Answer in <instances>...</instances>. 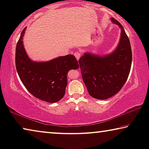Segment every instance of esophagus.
<instances>
[{
    "label": "esophagus",
    "instance_id": "esophagus-1",
    "mask_svg": "<svg viewBox=\"0 0 149 149\" xmlns=\"http://www.w3.org/2000/svg\"><path fill=\"white\" fill-rule=\"evenodd\" d=\"M74 56H75V58H76L77 60H78L80 58V56H81V53H79V52H76L74 54Z\"/></svg>",
    "mask_w": 149,
    "mask_h": 149
}]
</instances>
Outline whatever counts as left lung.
<instances>
[{
  "label": "left lung",
  "mask_w": 149,
  "mask_h": 149,
  "mask_svg": "<svg viewBox=\"0 0 149 149\" xmlns=\"http://www.w3.org/2000/svg\"><path fill=\"white\" fill-rule=\"evenodd\" d=\"M111 20L121 28L116 49L103 56L86 52L79 60L82 78L88 93L97 100H107L121 90L131 67L132 51L129 38L119 22L113 18Z\"/></svg>",
  "instance_id": "1"
}]
</instances>
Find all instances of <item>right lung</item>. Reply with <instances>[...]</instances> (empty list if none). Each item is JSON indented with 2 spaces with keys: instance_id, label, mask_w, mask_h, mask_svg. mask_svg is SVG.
Returning a JSON list of instances; mask_svg holds the SVG:
<instances>
[{
  "instance_id": "1",
  "label": "right lung",
  "mask_w": 149,
  "mask_h": 149,
  "mask_svg": "<svg viewBox=\"0 0 149 149\" xmlns=\"http://www.w3.org/2000/svg\"><path fill=\"white\" fill-rule=\"evenodd\" d=\"M26 27L21 32L16 48L15 62L18 74L27 90L39 100L56 103L64 96L70 70L78 69L73 55L60 56L48 62H34L28 57L23 45Z\"/></svg>"
}]
</instances>
